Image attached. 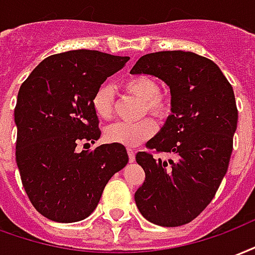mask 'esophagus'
<instances>
[{
	"label": "esophagus",
	"instance_id": "obj_1",
	"mask_svg": "<svg viewBox=\"0 0 255 255\" xmlns=\"http://www.w3.org/2000/svg\"><path fill=\"white\" fill-rule=\"evenodd\" d=\"M127 152H128V158H129V162L135 161V151H133L132 148H128Z\"/></svg>",
	"mask_w": 255,
	"mask_h": 255
}]
</instances>
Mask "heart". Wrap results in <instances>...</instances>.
<instances>
[{
    "label": "heart",
    "instance_id": "b5f03b06",
    "mask_svg": "<svg viewBox=\"0 0 255 255\" xmlns=\"http://www.w3.org/2000/svg\"><path fill=\"white\" fill-rule=\"evenodd\" d=\"M123 89L143 101L142 112L151 113L155 118H161L167 112V100L159 92V84L150 75L139 74L129 77L123 82ZM94 113L103 120H109L115 112L113 89L104 85L97 89L92 99ZM156 126L151 119H143L136 123H116L107 128L105 137L112 143L126 147H135L150 139L155 133Z\"/></svg>",
    "mask_w": 255,
    "mask_h": 255
}]
</instances>
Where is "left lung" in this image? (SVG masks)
Masks as SVG:
<instances>
[{
  "instance_id": "8db88e82",
  "label": "left lung",
  "mask_w": 255,
  "mask_h": 255,
  "mask_svg": "<svg viewBox=\"0 0 255 255\" xmlns=\"http://www.w3.org/2000/svg\"><path fill=\"white\" fill-rule=\"evenodd\" d=\"M129 73L154 75L171 94V115L146 147L173 158L137 152L146 178L135 193L136 207L162 227L189 223L211 203L227 173L238 123L233 86L215 62L189 51L147 54Z\"/></svg>"
}]
</instances>
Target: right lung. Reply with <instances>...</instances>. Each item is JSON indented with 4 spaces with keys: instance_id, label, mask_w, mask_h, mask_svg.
Listing matches in <instances>:
<instances>
[{
    "instance_id": "right-lung-1",
    "label": "right lung",
    "mask_w": 255,
    "mask_h": 255,
    "mask_svg": "<svg viewBox=\"0 0 255 255\" xmlns=\"http://www.w3.org/2000/svg\"><path fill=\"white\" fill-rule=\"evenodd\" d=\"M128 56L94 50L55 54L40 62L17 94L16 162L32 205L44 218L73 223L88 218L115 173L128 163L126 147L101 144L92 99Z\"/></svg>"
}]
</instances>
